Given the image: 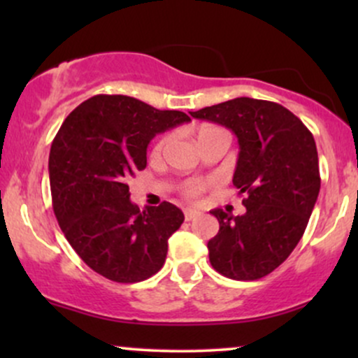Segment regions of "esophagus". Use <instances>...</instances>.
Masks as SVG:
<instances>
[{
  "mask_svg": "<svg viewBox=\"0 0 358 358\" xmlns=\"http://www.w3.org/2000/svg\"><path fill=\"white\" fill-rule=\"evenodd\" d=\"M199 215H200V212L192 210V208H187V210H185V219L187 220H193L195 217H199Z\"/></svg>",
  "mask_w": 358,
  "mask_h": 358,
  "instance_id": "34e87169",
  "label": "esophagus"
}]
</instances>
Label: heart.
<instances>
[{
  "mask_svg": "<svg viewBox=\"0 0 358 358\" xmlns=\"http://www.w3.org/2000/svg\"><path fill=\"white\" fill-rule=\"evenodd\" d=\"M207 129H212V127H205V129H202V131H207ZM202 131H200V133H202ZM165 143H166V138L159 139V141L156 143V146H155V153L156 155L162 153V150H163V146H165ZM205 185H207V182H205V180H192V182H187V183L183 185V195L187 196V199H196V196H199L200 193H202V190L205 188Z\"/></svg>",
  "mask_w": 358,
  "mask_h": 358,
  "instance_id": "b5f03b06",
  "label": "heart"
}]
</instances>
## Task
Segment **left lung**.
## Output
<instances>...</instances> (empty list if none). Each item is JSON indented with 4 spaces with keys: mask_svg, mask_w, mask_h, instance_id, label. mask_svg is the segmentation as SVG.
<instances>
[{
    "mask_svg": "<svg viewBox=\"0 0 358 358\" xmlns=\"http://www.w3.org/2000/svg\"><path fill=\"white\" fill-rule=\"evenodd\" d=\"M190 114L225 126L239 141L232 182L245 195V213L210 210L220 225L207 244L212 268L237 281L268 276L298 245L318 199L313 134L281 104L250 97Z\"/></svg>",
    "mask_w": 358,
    "mask_h": 358,
    "instance_id": "obj_1",
    "label": "left lung"
}]
</instances>
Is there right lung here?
Returning a JSON list of instances; mask_svg holds the SVG:
<instances>
[{"label":"right lung","mask_w":358,"mask_h":358,"mask_svg":"<svg viewBox=\"0 0 358 358\" xmlns=\"http://www.w3.org/2000/svg\"><path fill=\"white\" fill-rule=\"evenodd\" d=\"M192 119L127 96H94L69 114L53 139L48 175L53 212L69 244L101 276L139 282L163 268L168 239L183 224L173 203L139 210L129 182L146 168L156 134Z\"/></svg>","instance_id":"1"}]
</instances>
